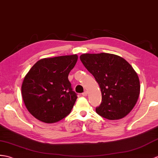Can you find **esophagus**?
<instances>
[{
	"label": "esophagus",
	"instance_id": "34e87169",
	"mask_svg": "<svg viewBox=\"0 0 158 158\" xmlns=\"http://www.w3.org/2000/svg\"><path fill=\"white\" fill-rule=\"evenodd\" d=\"M87 94H88V92H87L86 90H85V92L82 93V96H84V97H86V96H87Z\"/></svg>",
	"mask_w": 158,
	"mask_h": 158
}]
</instances>
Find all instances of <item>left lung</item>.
Segmentation results:
<instances>
[{"label": "left lung", "instance_id": "1", "mask_svg": "<svg viewBox=\"0 0 158 158\" xmlns=\"http://www.w3.org/2000/svg\"><path fill=\"white\" fill-rule=\"evenodd\" d=\"M80 60L99 85L102 101L96 112L108 120L126 116L135 107L140 93L137 73L118 55L83 54Z\"/></svg>", "mask_w": 158, "mask_h": 158}]
</instances>
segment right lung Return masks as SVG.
Returning <instances> with one entry per match:
<instances>
[{
    "label": "right lung",
    "mask_w": 158,
    "mask_h": 158,
    "mask_svg": "<svg viewBox=\"0 0 158 158\" xmlns=\"http://www.w3.org/2000/svg\"><path fill=\"white\" fill-rule=\"evenodd\" d=\"M76 55L40 59L23 79L22 94L30 113L45 123H55L69 114L77 94L68 80Z\"/></svg>",
    "instance_id": "obj_1"
}]
</instances>
